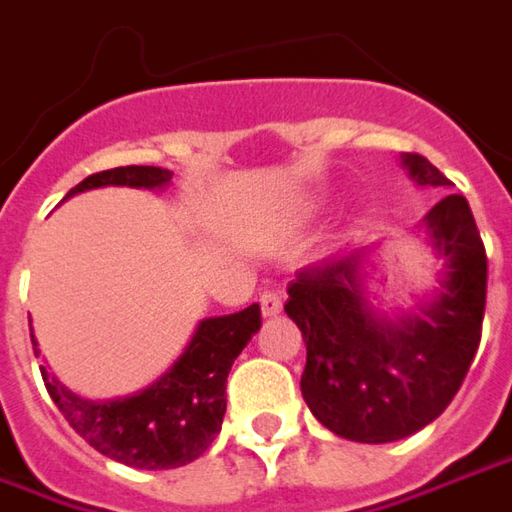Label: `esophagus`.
Wrapping results in <instances>:
<instances>
[{
    "mask_svg": "<svg viewBox=\"0 0 512 512\" xmlns=\"http://www.w3.org/2000/svg\"><path fill=\"white\" fill-rule=\"evenodd\" d=\"M259 306H262L264 317H278L281 315V309H284V303H281V295H278V292H264L262 298H259Z\"/></svg>",
    "mask_w": 512,
    "mask_h": 512,
    "instance_id": "1",
    "label": "esophagus"
}]
</instances>
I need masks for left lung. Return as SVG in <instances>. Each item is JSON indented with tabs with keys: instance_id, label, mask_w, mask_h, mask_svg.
Segmentation results:
<instances>
[{
	"instance_id": "8db88e82",
	"label": "left lung",
	"mask_w": 512,
	"mask_h": 512,
	"mask_svg": "<svg viewBox=\"0 0 512 512\" xmlns=\"http://www.w3.org/2000/svg\"><path fill=\"white\" fill-rule=\"evenodd\" d=\"M415 186H451L424 155L404 153ZM443 259L438 287L393 317L370 303L368 253L340 250L295 276L284 312L306 343L303 401L334 435L390 443L415 435L449 407L474 362L485 315L488 259L463 195H446L421 220Z\"/></svg>"
}]
</instances>
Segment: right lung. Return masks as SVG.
<instances>
[{
  "mask_svg": "<svg viewBox=\"0 0 512 512\" xmlns=\"http://www.w3.org/2000/svg\"><path fill=\"white\" fill-rule=\"evenodd\" d=\"M172 172L161 167H116L88 175L69 195L100 189V186H130V189H167ZM262 326L259 303L242 312L206 317L172 368L164 370L153 384L130 396L91 401L72 393L66 384L41 365L55 407L63 412L74 432L88 446L130 468H181L197 460L220 435L225 415V382L234 359ZM35 357L41 354L35 343Z\"/></svg>",
  "mask_w": 512,
  "mask_h": 512,
  "instance_id": "obj_1",
  "label": "right lung"
}]
</instances>
